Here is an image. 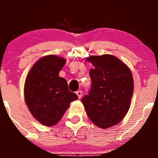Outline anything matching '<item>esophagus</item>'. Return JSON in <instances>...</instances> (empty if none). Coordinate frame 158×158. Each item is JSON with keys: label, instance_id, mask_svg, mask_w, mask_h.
Listing matches in <instances>:
<instances>
[{"label": "esophagus", "instance_id": "obj_1", "mask_svg": "<svg viewBox=\"0 0 158 158\" xmlns=\"http://www.w3.org/2000/svg\"><path fill=\"white\" fill-rule=\"evenodd\" d=\"M82 91L81 90H78V91H77L76 92V94L77 95V96H78V98L79 99H81V96H82Z\"/></svg>", "mask_w": 158, "mask_h": 158}]
</instances>
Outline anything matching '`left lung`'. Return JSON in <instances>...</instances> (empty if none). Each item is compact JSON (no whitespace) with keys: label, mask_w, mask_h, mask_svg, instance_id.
<instances>
[{"label":"left lung","mask_w":158,"mask_h":158,"mask_svg":"<svg viewBox=\"0 0 158 158\" xmlns=\"http://www.w3.org/2000/svg\"><path fill=\"white\" fill-rule=\"evenodd\" d=\"M87 60L94 67L89 71L91 89L81 102L92 122L106 129L118 123L127 113L133 77L127 65L111 54L90 56Z\"/></svg>","instance_id":"8db88e82"}]
</instances>
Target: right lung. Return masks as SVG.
<instances>
[{
    "label": "right lung",
    "instance_id": "add662e5",
    "mask_svg": "<svg viewBox=\"0 0 158 158\" xmlns=\"http://www.w3.org/2000/svg\"><path fill=\"white\" fill-rule=\"evenodd\" d=\"M65 60L56 55L40 58L32 66L24 85L26 104L32 115L44 126L55 125L69 104L78 99L68 89L65 79L59 77Z\"/></svg>",
    "mask_w": 158,
    "mask_h": 158
}]
</instances>
